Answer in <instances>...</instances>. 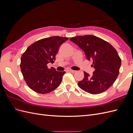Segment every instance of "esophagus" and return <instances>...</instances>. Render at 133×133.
<instances>
[{"label":"esophagus","mask_w":133,"mask_h":133,"mask_svg":"<svg viewBox=\"0 0 133 133\" xmlns=\"http://www.w3.org/2000/svg\"><path fill=\"white\" fill-rule=\"evenodd\" d=\"M68 71H69V72H70V73H75V72L76 71L75 70H71V69H69Z\"/></svg>","instance_id":"esophagus-1"}]
</instances>
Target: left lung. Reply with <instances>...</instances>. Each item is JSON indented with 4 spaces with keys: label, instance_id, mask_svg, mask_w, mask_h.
<instances>
[{
    "label": "left lung",
    "instance_id": "left-lung-1",
    "mask_svg": "<svg viewBox=\"0 0 133 133\" xmlns=\"http://www.w3.org/2000/svg\"><path fill=\"white\" fill-rule=\"evenodd\" d=\"M92 60L95 71L90 75L84 71V79L78 82L82 90L91 94L106 91L115 82L119 73L121 59L115 48L108 42L92 35L76 36L70 39Z\"/></svg>",
    "mask_w": 133,
    "mask_h": 133
}]
</instances>
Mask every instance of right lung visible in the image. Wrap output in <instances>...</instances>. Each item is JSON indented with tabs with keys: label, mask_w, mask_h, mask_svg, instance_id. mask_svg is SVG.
Instances as JSON below:
<instances>
[{
	"label": "right lung",
	"mask_w": 133,
	"mask_h": 133,
	"mask_svg": "<svg viewBox=\"0 0 133 133\" xmlns=\"http://www.w3.org/2000/svg\"><path fill=\"white\" fill-rule=\"evenodd\" d=\"M69 39L54 36L39 40L28 47L21 58V69L28 86L40 94L57 88L65 71H58L47 64L54 63L59 48Z\"/></svg>",
	"instance_id": "add662e5"
}]
</instances>
